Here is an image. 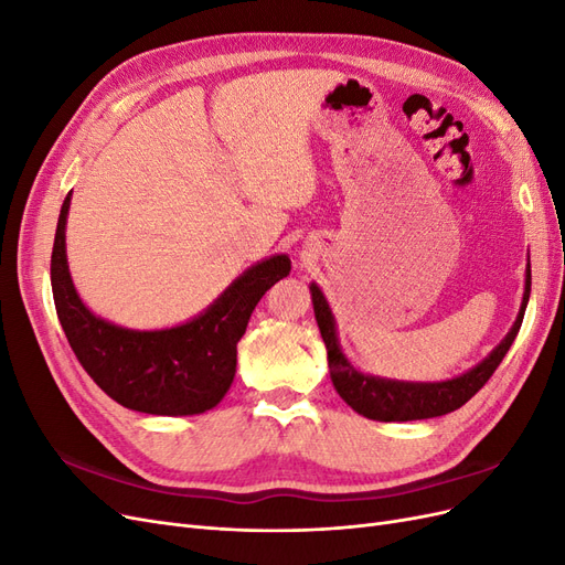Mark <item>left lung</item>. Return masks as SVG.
I'll return each instance as SVG.
<instances>
[{"mask_svg":"<svg viewBox=\"0 0 565 565\" xmlns=\"http://www.w3.org/2000/svg\"><path fill=\"white\" fill-rule=\"evenodd\" d=\"M311 299L318 328L328 349V365L330 377L337 388V393L344 398L358 415L377 422H413V419H429L448 415L452 409L465 405L471 396L486 386V382L492 377V372L498 370L502 358L514 344V339L521 330L525 306L530 299V264L525 270V292L521 301V311L516 316L514 328L500 341V347L486 358L483 363H478L469 372L459 374L448 382H396V380H382L372 377V374H363L355 370L347 355L339 349L334 316L328 306V299L322 297L320 287L311 285Z\"/></svg>","mask_w":565,"mask_h":565,"instance_id":"8db88e82","label":"left lung"}]
</instances>
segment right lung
Segmentation results:
<instances>
[{
    "instance_id": "obj_1",
    "label": "right lung",
    "mask_w": 565,
    "mask_h": 565,
    "mask_svg": "<svg viewBox=\"0 0 565 565\" xmlns=\"http://www.w3.org/2000/svg\"><path fill=\"white\" fill-rule=\"evenodd\" d=\"M65 195L51 252V289L61 328L77 361L113 401L146 415H200L212 409L233 384L237 341L254 306L289 276L285 254L247 268L207 311L169 330H127L96 318L82 303L67 270Z\"/></svg>"
}]
</instances>
